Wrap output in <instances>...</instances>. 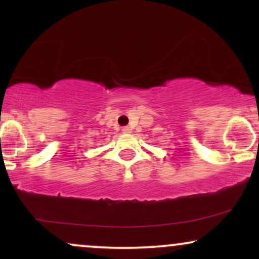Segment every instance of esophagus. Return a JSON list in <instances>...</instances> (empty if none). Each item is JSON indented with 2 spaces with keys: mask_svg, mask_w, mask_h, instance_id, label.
Segmentation results:
<instances>
[{
  "mask_svg": "<svg viewBox=\"0 0 259 259\" xmlns=\"http://www.w3.org/2000/svg\"><path fill=\"white\" fill-rule=\"evenodd\" d=\"M121 132H123L124 134H130V133H132V127H130V126H124L123 129H121Z\"/></svg>",
  "mask_w": 259,
  "mask_h": 259,
  "instance_id": "1",
  "label": "esophagus"
}]
</instances>
